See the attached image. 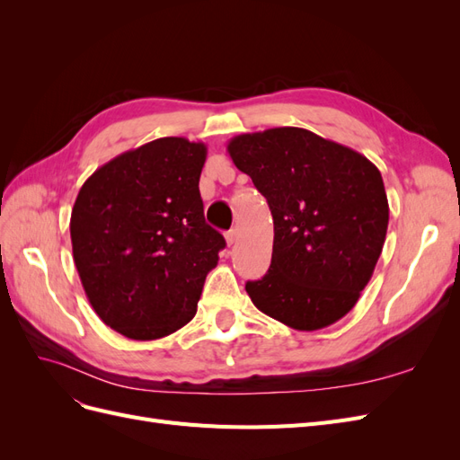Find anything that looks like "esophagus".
Listing matches in <instances>:
<instances>
[{"label":"esophagus","mask_w":460,"mask_h":460,"mask_svg":"<svg viewBox=\"0 0 460 460\" xmlns=\"http://www.w3.org/2000/svg\"><path fill=\"white\" fill-rule=\"evenodd\" d=\"M238 235H240V234H238V230H235V228L230 230V232H226V243H228V245H234L235 242H238Z\"/></svg>","instance_id":"obj_1"}]
</instances>
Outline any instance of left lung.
<instances>
[{"label": "left lung", "instance_id": "8db88e82", "mask_svg": "<svg viewBox=\"0 0 460 460\" xmlns=\"http://www.w3.org/2000/svg\"><path fill=\"white\" fill-rule=\"evenodd\" d=\"M228 153L274 220L270 269L245 284L253 305L301 332L338 323L355 307L385 242L380 171L351 147L296 127L240 134Z\"/></svg>", "mask_w": 460, "mask_h": 460}]
</instances>
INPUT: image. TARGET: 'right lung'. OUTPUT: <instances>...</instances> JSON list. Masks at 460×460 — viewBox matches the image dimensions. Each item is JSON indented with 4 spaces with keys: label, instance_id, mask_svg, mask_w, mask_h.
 Returning <instances> with one entry per match:
<instances>
[{
    "label": "right lung",
    "instance_id": "1",
    "mask_svg": "<svg viewBox=\"0 0 460 460\" xmlns=\"http://www.w3.org/2000/svg\"><path fill=\"white\" fill-rule=\"evenodd\" d=\"M205 144L159 137L100 166L71 215L73 257L93 311L130 340H159L198 311L226 242L205 222Z\"/></svg>",
    "mask_w": 460,
    "mask_h": 460
}]
</instances>
